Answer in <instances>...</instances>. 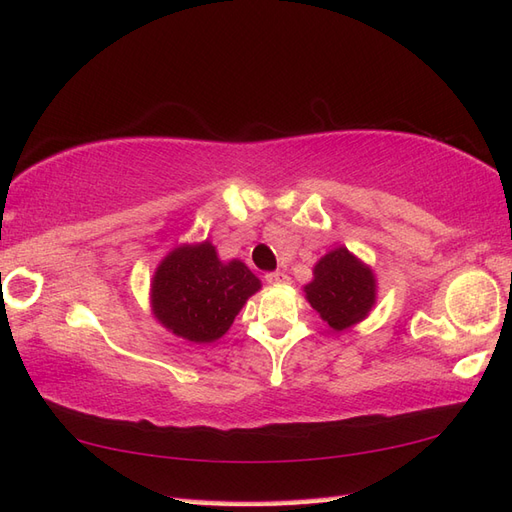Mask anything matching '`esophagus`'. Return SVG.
I'll use <instances>...</instances> for the list:
<instances>
[{"instance_id": "obj_1", "label": "esophagus", "mask_w": 512, "mask_h": 512, "mask_svg": "<svg viewBox=\"0 0 512 512\" xmlns=\"http://www.w3.org/2000/svg\"><path fill=\"white\" fill-rule=\"evenodd\" d=\"M266 283H270V285H277V283H285L288 281V275H283L281 270H272V272H266Z\"/></svg>"}]
</instances>
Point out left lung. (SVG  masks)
Listing matches in <instances>:
<instances>
[{"label": "left lung", "mask_w": 512, "mask_h": 512, "mask_svg": "<svg viewBox=\"0 0 512 512\" xmlns=\"http://www.w3.org/2000/svg\"><path fill=\"white\" fill-rule=\"evenodd\" d=\"M307 301L334 331L362 320L375 303V277L347 248H336L314 266V281L305 285Z\"/></svg>", "instance_id": "1"}]
</instances>
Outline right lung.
Wrapping results in <instances>:
<instances>
[{
	"label": "right lung",
	"instance_id": "obj_1",
	"mask_svg": "<svg viewBox=\"0 0 512 512\" xmlns=\"http://www.w3.org/2000/svg\"><path fill=\"white\" fill-rule=\"evenodd\" d=\"M259 279L242 261L222 264L209 242L181 246L161 261L152 281V307L161 323L192 342L218 340Z\"/></svg>",
	"mask_w": 512,
	"mask_h": 512
}]
</instances>
